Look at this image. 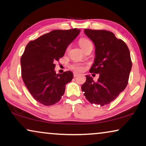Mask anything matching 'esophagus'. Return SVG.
Returning <instances> with one entry per match:
<instances>
[{"mask_svg":"<svg viewBox=\"0 0 146 146\" xmlns=\"http://www.w3.org/2000/svg\"><path fill=\"white\" fill-rule=\"evenodd\" d=\"M78 75H79V73H77V72H74V73H73V76H74L75 77H77Z\"/></svg>","mask_w":146,"mask_h":146,"instance_id":"34e87169","label":"esophagus"}]
</instances>
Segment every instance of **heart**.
Returning <instances> with one entry per match:
<instances>
[{
    "label": "heart",
    "mask_w": 146,
    "mask_h": 146,
    "mask_svg": "<svg viewBox=\"0 0 146 146\" xmlns=\"http://www.w3.org/2000/svg\"><path fill=\"white\" fill-rule=\"evenodd\" d=\"M89 42H91V41L89 39H87V38H81V39L79 40V45L81 46V47L83 48ZM71 68L77 71H82L84 70V67H83V65H81V64H79V63L73 64V65H71Z\"/></svg>",
    "instance_id": "1"
}]
</instances>
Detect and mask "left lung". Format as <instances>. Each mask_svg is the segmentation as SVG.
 Wrapping results in <instances>:
<instances>
[{"label":"left lung","mask_w":146,"mask_h":146,"mask_svg":"<svg viewBox=\"0 0 146 146\" xmlns=\"http://www.w3.org/2000/svg\"><path fill=\"white\" fill-rule=\"evenodd\" d=\"M84 33L96 47L94 63L89 72L100 73V77L95 82L86 75L81 90L91 104L104 106L115 100L127 86L132 66L129 50L110 31L85 29Z\"/></svg>","instance_id":"8db88e82"}]
</instances>
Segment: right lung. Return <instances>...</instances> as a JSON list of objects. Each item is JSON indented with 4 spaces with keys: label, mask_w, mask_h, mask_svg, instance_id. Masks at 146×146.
<instances>
[{
    "label": "right lung",
    "mask_w": 146,
    "mask_h": 146,
    "mask_svg": "<svg viewBox=\"0 0 146 146\" xmlns=\"http://www.w3.org/2000/svg\"><path fill=\"white\" fill-rule=\"evenodd\" d=\"M80 30H53L27 44L21 59L23 80L35 100L44 106L57 103L73 74L55 71V61L63 57L69 44Z\"/></svg>",
    "instance_id": "obj_1"
}]
</instances>
